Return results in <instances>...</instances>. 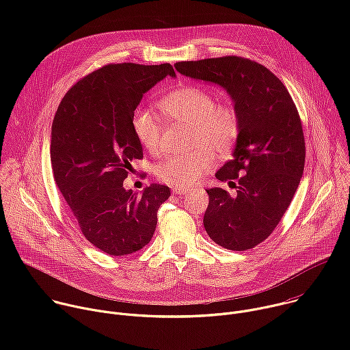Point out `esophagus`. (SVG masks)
I'll return each mask as SVG.
<instances>
[{"label":"esophagus","mask_w":350,"mask_h":350,"mask_svg":"<svg viewBox=\"0 0 350 350\" xmlns=\"http://www.w3.org/2000/svg\"><path fill=\"white\" fill-rule=\"evenodd\" d=\"M173 192L176 193V195H185L187 192H188V189H185V188H173Z\"/></svg>","instance_id":"1"}]
</instances>
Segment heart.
I'll use <instances>...</instances> for the list:
<instances>
[{
	"instance_id": "obj_1",
	"label": "heart",
	"mask_w": 350,
	"mask_h": 350,
	"mask_svg": "<svg viewBox=\"0 0 350 350\" xmlns=\"http://www.w3.org/2000/svg\"><path fill=\"white\" fill-rule=\"evenodd\" d=\"M159 109L172 123L191 126V146L185 155H172L157 166L159 181L174 188H187L201 180L216 163L217 152L224 158L231 154L241 131L237 109L217 104L215 96L198 85H183L159 101ZM133 134L149 154L161 151L163 126L158 118L145 109H137L131 118Z\"/></svg>"
}]
</instances>
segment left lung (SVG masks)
I'll return each instance as SVG.
<instances>
[{
  "label": "left lung",
  "mask_w": 350,
  "mask_h": 350,
  "mask_svg": "<svg viewBox=\"0 0 350 350\" xmlns=\"http://www.w3.org/2000/svg\"><path fill=\"white\" fill-rule=\"evenodd\" d=\"M178 73L223 87L241 119V131L216 178L237 188L206 189L208 235L230 251H246L277 227L301 183L305 137L286 87L263 65L241 57L177 62ZM239 183L235 185L233 180Z\"/></svg>",
  "instance_id": "8db88e82"
}]
</instances>
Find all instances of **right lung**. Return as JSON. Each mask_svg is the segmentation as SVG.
Listing matches in <instances>:
<instances>
[{
	"label": "right lung",
	"mask_w": 350,
	"mask_h": 350,
	"mask_svg": "<svg viewBox=\"0 0 350 350\" xmlns=\"http://www.w3.org/2000/svg\"><path fill=\"white\" fill-rule=\"evenodd\" d=\"M166 76L170 64H111L79 80L62 98L51 129L55 183L83 235L99 251L126 256L154 237L158 209L170 188L151 184L141 195L123 181L142 158L131 118L142 95Z\"/></svg>",
	"instance_id": "obj_1"
}]
</instances>
